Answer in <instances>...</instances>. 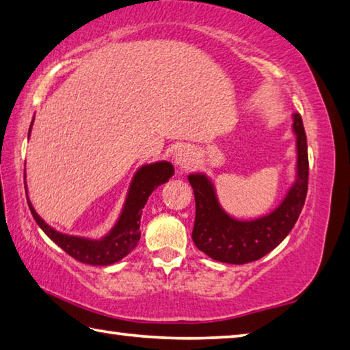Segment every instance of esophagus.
Wrapping results in <instances>:
<instances>
[{"instance_id": "34e87169", "label": "esophagus", "mask_w": 350, "mask_h": 350, "mask_svg": "<svg viewBox=\"0 0 350 350\" xmlns=\"http://www.w3.org/2000/svg\"><path fill=\"white\" fill-rule=\"evenodd\" d=\"M191 162H193V151L187 148V147H182V148L176 151L174 163L180 171L188 170L189 165H191Z\"/></svg>"}]
</instances>
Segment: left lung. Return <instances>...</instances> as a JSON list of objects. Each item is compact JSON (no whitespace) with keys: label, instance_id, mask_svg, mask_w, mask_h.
<instances>
[{"label":"left lung","instance_id":"obj_1","mask_svg":"<svg viewBox=\"0 0 350 350\" xmlns=\"http://www.w3.org/2000/svg\"><path fill=\"white\" fill-rule=\"evenodd\" d=\"M295 135V179L275 209L262 217L240 220L221 208L214 182L205 173L188 176L196 199L193 241L208 257L221 263L245 265L274 250L294 228L308 193V142L300 114L292 118Z\"/></svg>","mask_w":350,"mask_h":350}]
</instances>
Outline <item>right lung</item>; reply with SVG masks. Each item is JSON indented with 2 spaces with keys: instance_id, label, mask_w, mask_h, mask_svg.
<instances>
[{
  "instance_id": "add662e5",
  "label": "right lung",
  "mask_w": 350,
  "mask_h": 350,
  "mask_svg": "<svg viewBox=\"0 0 350 350\" xmlns=\"http://www.w3.org/2000/svg\"><path fill=\"white\" fill-rule=\"evenodd\" d=\"M31 125H33V120H31ZM31 125L29 129V136L31 131ZM173 174V163L167 161L142 165L136 171L135 176H133L122 211H120L116 224L100 239L70 236V234L56 231L55 228L46 224L40 217V214L35 211V208L31 205L27 196V183H25V180L24 187L30 213L33 215L38 226L47 234L49 239H52L68 256H72L81 263L93 266H109L122 260L126 254H130L135 250L139 239H141V230H139V226H141L142 208L147 203L150 194L157 187H161L162 183L168 182Z\"/></svg>"
}]
</instances>
